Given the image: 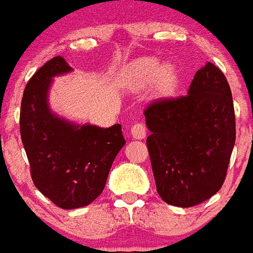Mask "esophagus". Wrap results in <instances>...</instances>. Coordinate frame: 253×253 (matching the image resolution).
Returning <instances> with one entry per match:
<instances>
[{
  "instance_id": "1",
  "label": "esophagus",
  "mask_w": 253,
  "mask_h": 253,
  "mask_svg": "<svg viewBox=\"0 0 253 253\" xmlns=\"http://www.w3.org/2000/svg\"><path fill=\"white\" fill-rule=\"evenodd\" d=\"M130 134H132V137L136 138V140H142V138L147 136V128H145V125L141 124V123H137V124L132 125V128H130Z\"/></svg>"
}]
</instances>
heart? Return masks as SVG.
I'll list each match as a JSON object with an SVG mask.
<instances>
[{"mask_svg": "<svg viewBox=\"0 0 253 253\" xmlns=\"http://www.w3.org/2000/svg\"><path fill=\"white\" fill-rule=\"evenodd\" d=\"M126 80L133 89L145 88L153 81L156 92L168 93L176 84V72L170 65L160 66V61L156 57H145L130 66Z\"/></svg>", "mask_w": 253, "mask_h": 253, "instance_id": "b5f03b06", "label": "heart"}]
</instances>
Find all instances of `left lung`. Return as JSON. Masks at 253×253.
<instances>
[{
    "label": "left lung",
    "instance_id": "obj_1",
    "mask_svg": "<svg viewBox=\"0 0 253 253\" xmlns=\"http://www.w3.org/2000/svg\"><path fill=\"white\" fill-rule=\"evenodd\" d=\"M144 116L161 199L188 208L213 196L225 180L236 140L232 93L223 72L208 62L196 72L188 94L155 100Z\"/></svg>",
    "mask_w": 253,
    "mask_h": 253
}]
</instances>
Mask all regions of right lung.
<instances>
[{"instance_id":"obj_1","label":"right lung","mask_w":253,"mask_h":253,"mask_svg":"<svg viewBox=\"0 0 253 253\" xmlns=\"http://www.w3.org/2000/svg\"><path fill=\"white\" fill-rule=\"evenodd\" d=\"M70 70L61 56L41 66L26 84L20 113L32 180L62 210L88 206L101 195L113 160L125 145L120 124L77 125L50 112L47 90L52 79Z\"/></svg>"}]
</instances>
